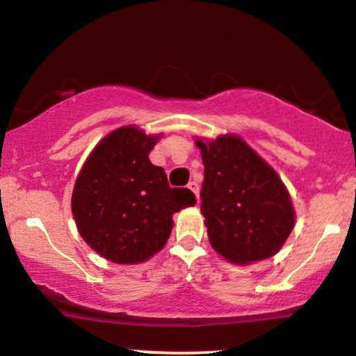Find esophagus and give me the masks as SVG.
I'll return each instance as SVG.
<instances>
[{
	"label": "esophagus",
	"instance_id": "esophagus-1",
	"mask_svg": "<svg viewBox=\"0 0 356 356\" xmlns=\"http://www.w3.org/2000/svg\"><path fill=\"white\" fill-rule=\"evenodd\" d=\"M187 187H189V189L194 192V195H195V197H197V201H199V184L195 182V181H191L189 186H187Z\"/></svg>",
	"mask_w": 356,
	"mask_h": 356
}]
</instances>
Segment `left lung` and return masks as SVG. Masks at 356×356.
Masks as SVG:
<instances>
[{
	"label": "left lung",
	"instance_id": "left-lung-1",
	"mask_svg": "<svg viewBox=\"0 0 356 356\" xmlns=\"http://www.w3.org/2000/svg\"><path fill=\"white\" fill-rule=\"evenodd\" d=\"M204 164L201 212L216 252L236 264L275 256L295 226L284 184L246 142L197 140Z\"/></svg>",
	"mask_w": 356,
	"mask_h": 356
}]
</instances>
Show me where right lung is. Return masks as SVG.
<instances>
[{
	"label": "right lung",
	"instance_id": "add662e5",
	"mask_svg": "<svg viewBox=\"0 0 356 356\" xmlns=\"http://www.w3.org/2000/svg\"><path fill=\"white\" fill-rule=\"evenodd\" d=\"M155 137L122 127L93 149L72 195L81 238L100 256L136 264L161 251L172 231V214L195 204L189 189L170 187L165 170L150 164Z\"/></svg>",
	"mask_w": 356,
	"mask_h": 356
}]
</instances>
